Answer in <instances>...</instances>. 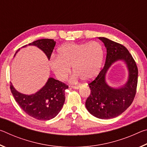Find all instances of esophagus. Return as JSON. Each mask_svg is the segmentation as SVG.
Returning a JSON list of instances; mask_svg holds the SVG:
<instances>
[{
  "instance_id": "esophagus-1",
  "label": "esophagus",
  "mask_w": 147,
  "mask_h": 147,
  "mask_svg": "<svg viewBox=\"0 0 147 147\" xmlns=\"http://www.w3.org/2000/svg\"><path fill=\"white\" fill-rule=\"evenodd\" d=\"M71 88H73V89H78L79 88H80V86H71Z\"/></svg>"
}]
</instances>
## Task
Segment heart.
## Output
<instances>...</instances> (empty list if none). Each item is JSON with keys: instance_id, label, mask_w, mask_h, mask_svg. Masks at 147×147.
<instances>
[{"instance_id": "heart-1", "label": "heart", "mask_w": 147, "mask_h": 147, "mask_svg": "<svg viewBox=\"0 0 147 147\" xmlns=\"http://www.w3.org/2000/svg\"><path fill=\"white\" fill-rule=\"evenodd\" d=\"M104 51L97 41L85 43L65 44L58 49V56H53L49 64L57 78L63 81L71 72H74L72 82L82 78L88 81L99 73L104 59Z\"/></svg>"}]
</instances>
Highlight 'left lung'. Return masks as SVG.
Segmentation results:
<instances>
[{
	"mask_svg": "<svg viewBox=\"0 0 147 147\" xmlns=\"http://www.w3.org/2000/svg\"><path fill=\"white\" fill-rule=\"evenodd\" d=\"M98 39L106 49V62L97 77L89 84L91 94L87 98L86 107L95 117L109 119L121 115L132 103L138 85V70L135 61L125 47L104 37H99ZM117 61H122L125 65L128 78L124 84L113 87L107 82L106 74Z\"/></svg>",
	"mask_w": 147,
	"mask_h": 147,
	"instance_id": "8db88e82",
	"label": "left lung"
}]
</instances>
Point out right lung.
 Returning a JSON list of instances; mask_svg holds the SVG:
<instances>
[{
	"label": "right lung",
	"mask_w": 147,
	"mask_h": 147,
	"mask_svg": "<svg viewBox=\"0 0 147 147\" xmlns=\"http://www.w3.org/2000/svg\"><path fill=\"white\" fill-rule=\"evenodd\" d=\"M55 45L56 41L51 39H38L28 44V46H35L41 49L49 60ZM27 46L26 45L22 48ZM19 51L20 49L14 57ZM68 88L60 81L50 77L45 86L36 93L26 94L17 91L10 82L11 93L19 106L30 116L41 121L53 119L59 113L65 100V91Z\"/></svg>",
	"instance_id": "add662e5"
}]
</instances>
